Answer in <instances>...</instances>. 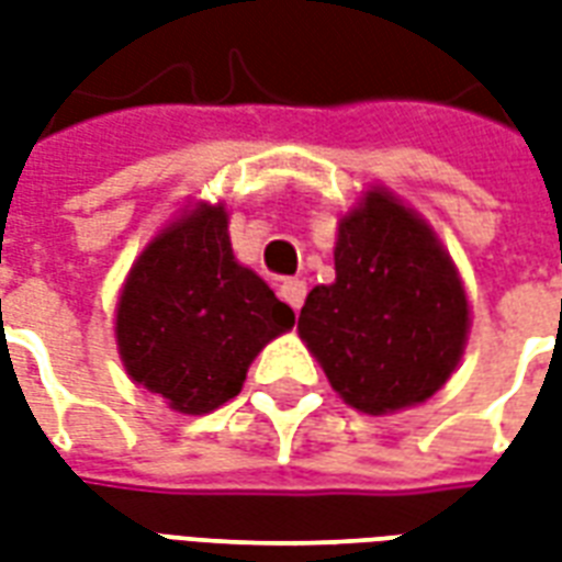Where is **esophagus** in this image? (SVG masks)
Returning <instances> with one entry per match:
<instances>
[{
	"instance_id": "obj_1",
	"label": "esophagus",
	"mask_w": 562,
	"mask_h": 562,
	"mask_svg": "<svg viewBox=\"0 0 562 562\" xmlns=\"http://www.w3.org/2000/svg\"><path fill=\"white\" fill-rule=\"evenodd\" d=\"M280 297L285 304L292 306L294 313L304 306V297H306V282L304 280H285L280 285Z\"/></svg>"
}]
</instances>
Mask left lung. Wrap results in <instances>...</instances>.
<instances>
[{"label":"left lung","mask_w":562,"mask_h":562,"mask_svg":"<svg viewBox=\"0 0 562 562\" xmlns=\"http://www.w3.org/2000/svg\"><path fill=\"white\" fill-rule=\"evenodd\" d=\"M334 270L297 318L334 391L367 415L434 397L470 334L463 282L434 228L376 186L340 220Z\"/></svg>","instance_id":"obj_1"}]
</instances>
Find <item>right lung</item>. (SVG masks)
Instances as JSON below:
<instances>
[{"label": "right lung", "mask_w": 562, "mask_h": 562, "mask_svg": "<svg viewBox=\"0 0 562 562\" xmlns=\"http://www.w3.org/2000/svg\"><path fill=\"white\" fill-rule=\"evenodd\" d=\"M292 325V306L234 258L225 207L195 204L128 270L116 349L135 385L204 415L240 394L256 355Z\"/></svg>", "instance_id": "right-lung-1"}]
</instances>
